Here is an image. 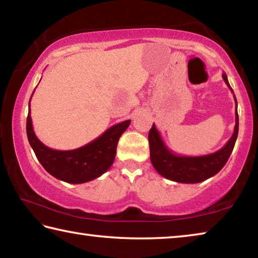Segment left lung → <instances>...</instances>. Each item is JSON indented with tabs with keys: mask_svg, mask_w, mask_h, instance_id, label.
<instances>
[{
	"mask_svg": "<svg viewBox=\"0 0 258 258\" xmlns=\"http://www.w3.org/2000/svg\"><path fill=\"white\" fill-rule=\"evenodd\" d=\"M225 84L230 87L228 77L225 73L222 74ZM234 95V94H233ZM235 101V125L232 137L226 142L222 149L213 154L205 156H178L169 150L165 145L160 133L156 128L155 124L149 131L148 140L150 147V160L157 172L161 176L178 183H199L212 177L224 167L229 157L232 152L235 141H237L239 131V117L237 110V99Z\"/></svg>",
	"mask_w": 258,
	"mask_h": 258,
	"instance_id": "obj_1",
	"label": "left lung"
}]
</instances>
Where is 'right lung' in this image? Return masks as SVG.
Returning <instances> with one entry per match:
<instances>
[{"label": "right lung", "mask_w": 258, "mask_h": 258, "mask_svg": "<svg viewBox=\"0 0 258 258\" xmlns=\"http://www.w3.org/2000/svg\"><path fill=\"white\" fill-rule=\"evenodd\" d=\"M130 124L131 120L128 119L113 125L92 142L78 149L66 151L54 150L43 145L35 135L32 117H30L29 100L26 130H27L29 145L45 171L58 180L80 184L101 176L110 168L115 160L118 140Z\"/></svg>", "instance_id": "add662e5"}]
</instances>
